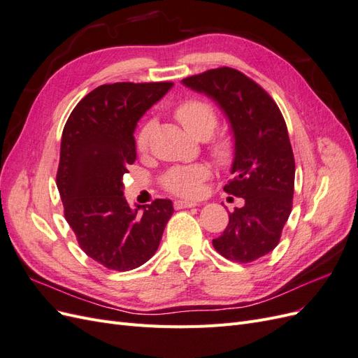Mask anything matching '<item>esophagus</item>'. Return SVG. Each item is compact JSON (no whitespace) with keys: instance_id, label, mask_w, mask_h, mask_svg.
<instances>
[{"instance_id":"34e87169","label":"esophagus","mask_w":358,"mask_h":358,"mask_svg":"<svg viewBox=\"0 0 358 358\" xmlns=\"http://www.w3.org/2000/svg\"><path fill=\"white\" fill-rule=\"evenodd\" d=\"M197 201H189V200H178L175 201V208L176 209H188V208H194V206H197Z\"/></svg>"}]
</instances>
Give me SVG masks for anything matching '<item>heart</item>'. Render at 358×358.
<instances>
[{"label": "heart", "instance_id": "obj_1", "mask_svg": "<svg viewBox=\"0 0 358 358\" xmlns=\"http://www.w3.org/2000/svg\"><path fill=\"white\" fill-rule=\"evenodd\" d=\"M175 117L187 131L196 138L204 140L212 136L218 125V113L215 107L201 99H188L175 107ZM154 122L146 121L138 128L134 137V146L138 152H146ZM210 155L220 166L233 164L237 154V143L233 134L221 133L210 140ZM210 176V170L204 164L179 166L170 169L161 179V185L169 192L180 197H197L203 189V182Z\"/></svg>", "mask_w": 358, "mask_h": 358}]
</instances>
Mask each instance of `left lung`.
<instances>
[{"mask_svg":"<svg viewBox=\"0 0 358 358\" xmlns=\"http://www.w3.org/2000/svg\"><path fill=\"white\" fill-rule=\"evenodd\" d=\"M182 82L222 107L237 143L234 178L224 191L245 206L230 213L213 246L231 262H255L276 248L292 209L296 162L285 119L272 96L236 69H213Z\"/></svg>","mask_w":358,"mask_h":358,"instance_id":"1","label":"left lung"}]
</instances>
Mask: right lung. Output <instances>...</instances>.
<instances>
[{
  "label": "right lung",
  "instance_id": "obj_1",
  "mask_svg": "<svg viewBox=\"0 0 358 358\" xmlns=\"http://www.w3.org/2000/svg\"><path fill=\"white\" fill-rule=\"evenodd\" d=\"M171 86L101 85L83 96L64 127L57 171L64 216L83 252L110 270L146 263L173 215L169 199L131 210L122 192L127 167L136 161V124Z\"/></svg>",
  "mask_w": 358,
  "mask_h": 358
}]
</instances>
